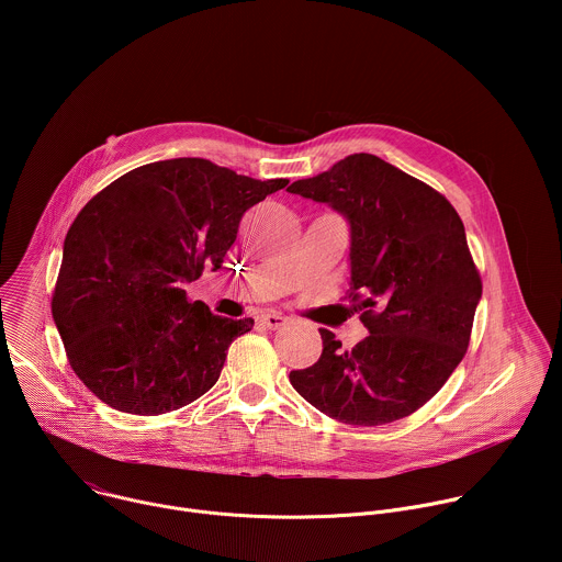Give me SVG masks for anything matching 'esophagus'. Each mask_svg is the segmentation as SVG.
I'll return each mask as SVG.
<instances>
[{
    "label": "esophagus",
    "instance_id": "1",
    "mask_svg": "<svg viewBox=\"0 0 562 562\" xmlns=\"http://www.w3.org/2000/svg\"><path fill=\"white\" fill-rule=\"evenodd\" d=\"M258 319L267 329H282L289 323V317H284L282 313H276V311H267Z\"/></svg>",
    "mask_w": 562,
    "mask_h": 562
}]
</instances>
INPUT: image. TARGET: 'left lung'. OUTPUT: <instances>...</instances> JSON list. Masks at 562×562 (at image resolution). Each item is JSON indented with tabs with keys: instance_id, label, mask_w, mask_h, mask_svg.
Wrapping results in <instances>:
<instances>
[{
	"instance_id": "1",
	"label": "left lung",
	"mask_w": 562,
	"mask_h": 562,
	"mask_svg": "<svg viewBox=\"0 0 562 562\" xmlns=\"http://www.w3.org/2000/svg\"><path fill=\"white\" fill-rule=\"evenodd\" d=\"M289 193L325 202L351 226L349 302L369 336L291 371L293 389L345 425L375 427L418 412L467 353L483 282L464 224L445 195L371 153L297 180Z\"/></svg>"
}]
</instances>
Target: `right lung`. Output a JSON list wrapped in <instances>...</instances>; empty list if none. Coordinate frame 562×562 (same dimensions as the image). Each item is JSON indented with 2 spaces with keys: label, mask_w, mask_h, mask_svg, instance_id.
<instances>
[{
  "label": "right lung",
  "mask_w": 562,
  "mask_h": 562,
  "mask_svg": "<svg viewBox=\"0 0 562 562\" xmlns=\"http://www.w3.org/2000/svg\"><path fill=\"white\" fill-rule=\"evenodd\" d=\"M286 184L176 157L128 171L77 213L50 308L75 375L102 403L159 416L217 382L254 319L213 315L184 284L220 269L245 211Z\"/></svg>",
  "instance_id": "1"
}]
</instances>
